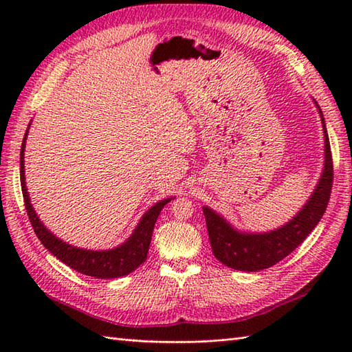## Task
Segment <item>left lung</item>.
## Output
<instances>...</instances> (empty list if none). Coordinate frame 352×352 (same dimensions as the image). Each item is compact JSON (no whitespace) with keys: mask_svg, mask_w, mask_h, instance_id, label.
<instances>
[{"mask_svg":"<svg viewBox=\"0 0 352 352\" xmlns=\"http://www.w3.org/2000/svg\"><path fill=\"white\" fill-rule=\"evenodd\" d=\"M315 104L324 129V169L307 203L294 218L266 233H246L236 230L210 207H203L212 251L222 265L243 272L271 267L298 248L324 216L333 188V159L322 110Z\"/></svg>","mask_w":352,"mask_h":352,"instance_id":"left-lung-1","label":"left lung"}]
</instances>
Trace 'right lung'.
<instances>
[{"mask_svg":"<svg viewBox=\"0 0 352 352\" xmlns=\"http://www.w3.org/2000/svg\"><path fill=\"white\" fill-rule=\"evenodd\" d=\"M30 129V124H28ZM28 129L25 131L24 140L21 145V159H19V168H21V188L22 195H24L25 210L28 214V219L32 222L33 230L39 241L43 243L52 256H56L58 260L63 261L65 265L76 269L77 272L85 274L89 276H95V278H119V276L129 275L134 269H138L144 261L146 260L149 243H151L153 230L155 226V221L159 218L162 208L166 206L170 199L174 198H164L159 203H155L149 210L142 216L138 227L134 228L131 236L126 241L111 250H85L77 248V246L69 245L63 242L62 239L56 237L51 231L43 226L39 216L36 214L34 208L30 203V195L27 192L25 186V170H24V153H25V142Z\"/></svg>","mask_w":352,"mask_h":352,"instance_id":"obj_1","label":"right lung"}]
</instances>
